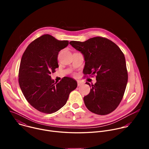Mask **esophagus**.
<instances>
[{"mask_svg":"<svg viewBox=\"0 0 149 149\" xmlns=\"http://www.w3.org/2000/svg\"><path fill=\"white\" fill-rule=\"evenodd\" d=\"M77 84H78V86L79 87V86H82V85L84 84L82 82H81V81H77Z\"/></svg>","mask_w":149,"mask_h":149,"instance_id":"1","label":"esophagus"}]
</instances>
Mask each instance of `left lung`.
<instances>
[{
    "label": "left lung",
    "mask_w": 149,
    "mask_h": 149,
    "mask_svg": "<svg viewBox=\"0 0 149 149\" xmlns=\"http://www.w3.org/2000/svg\"><path fill=\"white\" fill-rule=\"evenodd\" d=\"M70 44L84 56L85 77L96 75V83L84 97L85 105L96 114L111 113L120 103L128 81L124 54L113 42L100 36L82 42L72 40Z\"/></svg>",
    "instance_id": "left-lung-1"
}]
</instances>
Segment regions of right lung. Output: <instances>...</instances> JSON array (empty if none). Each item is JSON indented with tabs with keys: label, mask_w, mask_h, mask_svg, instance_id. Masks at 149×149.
<instances>
[{
	"label": "right lung",
	"mask_w": 149,
	"mask_h": 149,
	"mask_svg": "<svg viewBox=\"0 0 149 149\" xmlns=\"http://www.w3.org/2000/svg\"><path fill=\"white\" fill-rule=\"evenodd\" d=\"M68 40H59L45 34L28 46L20 61L19 70L20 88L28 102L40 112L55 113L64 105L77 82L63 77L55 82L50 74L58 68L59 52L68 45Z\"/></svg>",
	"instance_id": "add662e5"
}]
</instances>
